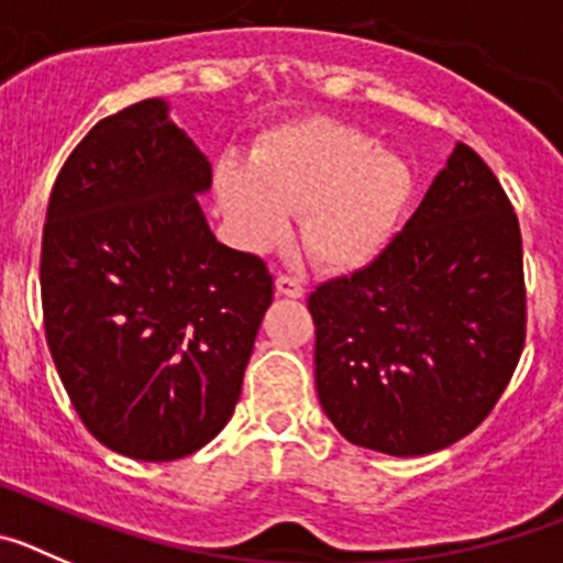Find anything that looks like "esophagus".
Segmentation results:
<instances>
[{"mask_svg": "<svg viewBox=\"0 0 563 563\" xmlns=\"http://www.w3.org/2000/svg\"><path fill=\"white\" fill-rule=\"evenodd\" d=\"M276 290H278V296H287V298L305 296V285H301V278L287 276V273H282V276L276 278Z\"/></svg>", "mask_w": 563, "mask_h": 563, "instance_id": "obj_1", "label": "esophagus"}]
</instances>
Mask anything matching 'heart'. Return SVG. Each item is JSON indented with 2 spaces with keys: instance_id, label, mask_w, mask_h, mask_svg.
Returning a JSON list of instances; mask_svg holds the SVG:
<instances>
[{
  "instance_id": "obj_1",
  "label": "heart",
  "mask_w": 563,
  "mask_h": 563,
  "mask_svg": "<svg viewBox=\"0 0 563 563\" xmlns=\"http://www.w3.org/2000/svg\"><path fill=\"white\" fill-rule=\"evenodd\" d=\"M415 174L372 134L305 118L258 137L253 161H222L217 194L247 245L265 247L301 211V245L318 265L350 271L377 256L400 225Z\"/></svg>"
}]
</instances>
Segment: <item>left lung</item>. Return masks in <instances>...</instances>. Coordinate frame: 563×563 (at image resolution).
<instances>
[{
    "instance_id": "1",
    "label": "left lung",
    "mask_w": 563,
    "mask_h": 563,
    "mask_svg": "<svg viewBox=\"0 0 563 563\" xmlns=\"http://www.w3.org/2000/svg\"><path fill=\"white\" fill-rule=\"evenodd\" d=\"M521 256L505 188L456 143L389 245L307 298L316 389L332 426L389 456L431 454L471 434L525 350Z\"/></svg>"
}]
</instances>
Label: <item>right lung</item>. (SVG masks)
Here are the masks:
<instances>
[{"mask_svg": "<svg viewBox=\"0 0 563 563\" xmlns=\"http://www.w3.org/2000/svg\"><path fill=\"white\" fill-rule=\"evenodd\" d=\"M208 186L206 154L148 98L89 129L49 191V355L89 434L132 460H180L225 429L273 301L265 258L208 228Z\"/></svg>", "mask_w": 563, "mask_h": 563, "instance_id": "add662e5", "label": "right lung"}]
</instances>
